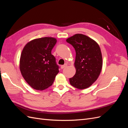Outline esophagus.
<instances>
[{"mask_svg": "<svg viewBox=\"0 0 128 128\" xmlns=\"http://www.w3.org/2000/svg\"><path fill=\"white\" fill-rule=\"evenodd\" d=\"M67 65H68V64H65L64 65H62V66H60V68H61V69H63L64 68H66V66H67Z\"/></svg>", "mask_w": 128, "mask_h": 128, "instance_id": "34e87169", "label": "esophagus"}]
</instances>
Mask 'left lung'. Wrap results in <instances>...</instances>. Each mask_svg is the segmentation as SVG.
Wrapping results in <instances>:
<instances>
[{"label":"left lung","mask_w":128,"mask_h":128,"mask_svg":"<svg viewBox=\"0 0 128 128\" xmlns=\"http://www.w3.org/2000/svg\"><path fill=\"white\" fill-rule=\"evenodd\" d=\"M76 52V73L70 78L72 86L80 90L90 87L100 73L102 59L98 44L91 38L82 34H76L66 40Z\"/></svg>","instance_id":"8db88e82"}]
</instances>
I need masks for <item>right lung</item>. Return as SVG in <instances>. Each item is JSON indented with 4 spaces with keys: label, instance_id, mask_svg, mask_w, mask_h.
<instances>
[{
    "label": "right lung",
    "instance_id": "obj_1",
    "mask_svg": "<svg viewBox=\"0 0 128 128\" xmlns=\"http://www.w3.org/2000/svg\"><path fill=\"white\" fill-rule=\"evenodd\" d=\"M56 38H36L24 47L20 60V70L25 80L32 88L42 90L51 86L58 73L59 66L51 54Z\"/></svg>",
    "mask_w": 128,
    "mask_h": 128
}]
</instances>
